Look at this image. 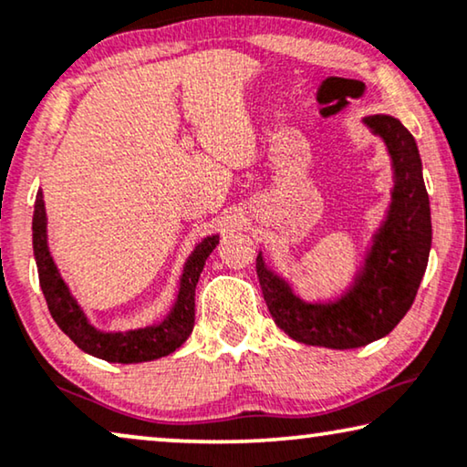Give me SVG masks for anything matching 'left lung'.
Masks as SVG:
<instances>
[{"label": "left lung", "instance_id": "1", "mask_svg": "<svg viewBox=\"0 0 467 467\" xmlns=\"http://www.w3.org/2000/svg\"><path fill=\"white\" fill-rule=\"evenodd\" d=\"M388 147L394 187L381 227L364 265L346 293L327 301H307L293 282L256 256V275L274 322L290 339L306 346L354 349L389 335L413 306L431 248L430 198L425 192L417 143L400 119H362Z\"/></svg>", "mask_w": 467, "mask_h": 467}]
</instances>
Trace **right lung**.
Returning <instances> with one entry per match:
<instances>
[{"label": "right lung", "instance_id": "obj_1", "mask_svg": "<svg viewBox=\"0 0 467 467\" xmlns=\"http://www.w3.org/2000/svg\"><path fill=\"white\" fill-rule=\"evenodd\" d=\"M219 244V234L206 235L193 246L187 256L183 274L179 280V293L171 312L164 320L150 327L130 330H100L88 320L86 312L58 272L48 246V217H46L44 193L36 195L33 211V254H36L39 286L48 303V309L58 328L76 343V346L94 358L118 364H139L158 360L172 354L187 341L195 320V284L200 280L206 259Z\"/></svg>", "mask_w": 467, "mask_h": 467}]
</instances>
